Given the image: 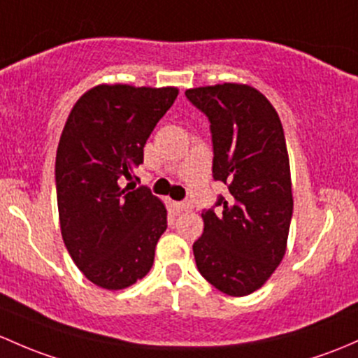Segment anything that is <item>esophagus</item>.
I'll use <instances>...</instances> for the list:
<instances>
[{
  "mask_svg": "<svg viewBox=\"0 0 358 358\" xmlns=\"http://www.w3.org/2000/svg\"><path fill=\"white\" fill-rule=\"evenodd\" d=\"M175 208L178 210H192L190 202H175Z\"/></svg>",
  "mask_w": 358,
  "mask_h": 358,
  "instance_id": "obj_1",
  "label": "esophagus"
}]
</instances>
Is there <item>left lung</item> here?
<instances>
[{
    "label": "left lung",
    "mask_w": 358,
    "mask_h": 358,
    "mask_svg": "<svg viewBox=\"0 0 358 358\" xmlns=\"http://www.w3.org/2000/svg\"><path fill=\"white\" fill-rule=\"evenodd\" d=\"M210 122L213 175L229 197L202 213L194 243L199 273L229 296L259 289L287 252L293 213L285 131L268 97L247 84H216L185 92Z\"/></svg>",
    "instance_id": "obj_1"
}]
</instances>
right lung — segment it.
I'll list each match as a JSON object with an SVG mask.
<instances>
[{"label":"right lung","instance_id":"1","mask_svg":"<svg viewBox=\"0 0 358 358\" xmlns=\"http://www.w3.org/2000/svg\"><path fill=\"white\" fill-rule=\"evenodd\" d=\"M178 96L176 87L99 84L71 108L56 150L59 228L75 266L104 289H123L152 268L166 206L129 190L144 145Z\"/></svg>","mask_w":358,"mask_h":358}]
</instances>
